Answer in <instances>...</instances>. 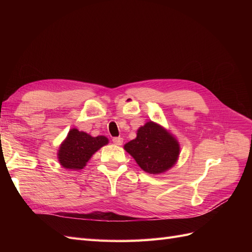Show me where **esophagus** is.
<instances>
[{"label":"esophagus","mask_w":252,"mask_h":252,"mask_svg":"<svg viewBox=\"0 0 252 252\" xmlns=\"http://www.w3.org/2000/svg\"><path fill=\"white\" fill-rule=\"evenodd\" d=\"M112 142L116 144V145H119V146H120V145L123 144V139L120 138V136H119V138H113Z\"/></svg>","instance_id":"esophagus-1"}]
</instances>
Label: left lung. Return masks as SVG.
Here are the masks:
<instances>
[{
	"label": "left lung",
	"instance_id": "obj_1",
	"mask_svg": "<svg viewBox=\"0 0 252 252\" xmlns=\"http://www.w3.org/2000/svg\"><path fill=\"white\" fill-rule=\"evenodd\" d=\"M124 149L144 171L151 174L170 169L180 155L178 140L164 127L151 121L138 129L136 138L125 144Z\"/></svg>",
	"mask_w": 252,
	"mask_h": 252
}]
</instances>
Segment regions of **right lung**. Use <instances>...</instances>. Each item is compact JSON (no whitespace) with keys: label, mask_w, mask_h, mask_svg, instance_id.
Instances as JSON below:
<instances>
[{"label":"right lung","mask_w":252,"mask_h":252,"mask_svg":"<svg viewBox=\"0 0 252 252\" xmlns=\"http://www.w3.org/2000/svg\"><path fill=\"white\" fill-rule=\"evenodd\" d=\"M107 144L108 139L104 135L91 136L73 128L61 144L58 152L59 162L66 169H83L94 152Z\"/></svg>","instance_id":"right-lung-1"}]
</instances>
